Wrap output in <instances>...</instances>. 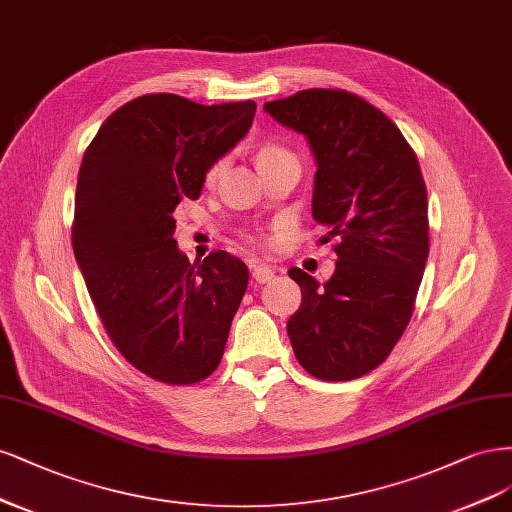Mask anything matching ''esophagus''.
<instances>
[{
  "label": "esophagus",
  "mask_w": 512,
  "mask_h": 512,
  "mask_svg": "<svg viewBox=\"0 0 512 512\" xmlns=\"http://www.w3.org/2000/svg\"><path fill=\"white\" fill-rule=\"evenodd\" d=\"M276 270L272 266H266V263H259V266H253V278L255 283L263 285V283H270V280L274 278Z\"/></svg>",
  "instance_id": "esophagus-1"
}]
</instances>
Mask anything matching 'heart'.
Instances as JSON below:
<instances>
[{
	"mask_svg": "<svg viewBox=\"0 0 512 512\" xmlns=\"http://www.w3.org/2000/svg\"><path fill=\"white\" fill-rule=\"evenodd\" d=\"M280 159H295V155L289 151L287 146L278 144V142H263V144L259 146V151H257V166H259V168L268 166V163L280 161ZM223 168H225V159H217V161H214L212 166L208 168V172H206V183L212 185L214 180L219 178V174L223 172Z\"/></svg>",
	"mask_w": 512,
	"mask_h": 512,
	"instance_id": "heart-1",
	"label": "heart"
}]
</instances>
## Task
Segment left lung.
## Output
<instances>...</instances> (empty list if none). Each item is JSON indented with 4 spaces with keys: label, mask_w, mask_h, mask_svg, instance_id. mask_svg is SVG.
Returning a JSON list of instances; mask_svg holds the SVG:
<instances>
[{
    "label": "left lung",
    "mask_w": 512,
    "mask_h": 512,
    "mask_svg": "<svg viewBox=\"0 0 512 512\" xmlns=\"http://www.w3.org/2000/svg\"><path fill=\"white\" fill-rule=\"evenodd\" d=\"M300 131L317 159L312 217L336 238L325 285L289 276L302 304L287 323L300 366L321 381H353L378 368L402 338L423 278L427 189L419 159L385 112L344 89H306L263 106Z\"/></svg>",
    "instance_id": "obj_1"
}]
</instances>
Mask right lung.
<instances>
[{
  "label": "right lung",
  "instance_id": "add662e5",
  "mask_svg": "<svg viewBox=\"0 0 512 512\" xmlns=\"http://www.w3.org/2000/svg\"><path fill=\"white\" fill-rule=\"evenodd\" d=\"M257 104L202 106L174 93L114 110L80 163L72 246L104 329L131 366L166 385L208 378L225 351L249 268L225 251L189 263L174 210L246 136Z\"/></svg>",
  "mask_w": 512,
  "mask_h": 512
}]
</instances>
